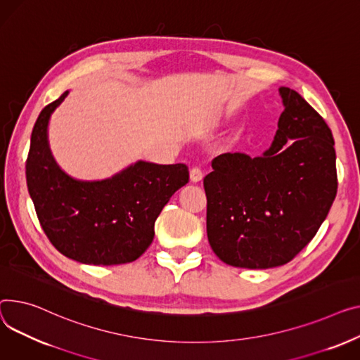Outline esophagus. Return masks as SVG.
Here are the masks:
<instances>
[{"label": "esophagus", "mask_w": 360, "mask_h": 360, "mask_svg": "<svg viewBox=\"0 0 360 360\" xmlns=\"http://www.w3.org/2000/svg\"><path fill=\"white\" fill-rule=\"evenodd\" d=\"M189 179L194 184H198L202 181V171L200 169V167H193V169L189 171Z\"/></svg>", "instance_id": "1"}]
</instances>
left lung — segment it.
I'll use <instances>...</instances> for the list:
<instances>
[{"instance_id": "1", "label": "left lung", "mask_w": 360, "mask_h": 360, "mask_svg": "<svg viewBox=\"0 0 360 360\" xmlns=\"http://www.w3.org/2000/svg\"><path fill=\"white\" fill-rule=\"evenodd\" d=\"M283 111L260 156L226 153L204 178L212 252L236 268L288 263L313 238L338 193L336 150L323 117L281 86Z\"/></svg>"}]
</instances>
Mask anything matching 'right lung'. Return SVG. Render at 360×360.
<instances>
[{
    "label": "right lung",
    "instance_id": "obj_1",
    "mask_svg": "<svg viewBox=\"0 0 360 360\" xmlns=\"http://www.w3.org/2000/svg\"><path fill=\"white\" fill-rule=\"evenodd\" d=\"M69 91L44 107L30 139L26 179L37 219L51 243L85 265H122L152 245L155 221L179 188L188 184L184 163L136 160L105 179L66 174L49 145V123Z\"/></svg>",
    "mask_w": 360,
    "mask_h": 360
}]
</instances>
